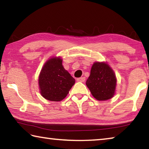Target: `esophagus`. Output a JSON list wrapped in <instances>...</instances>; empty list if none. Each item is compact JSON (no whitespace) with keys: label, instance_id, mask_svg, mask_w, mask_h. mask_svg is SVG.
<instances>
[{"label":"esophagus","instance_id":"1","mask_svg":"<svg viewBox=\"0 0 149 149\" xmlns=\"http://www.w3.org/2000/svg\"><path fill=\"white\" fill-rule=\"evenodd\" d=\"M77 81L79 82H84L85 81V77H79L77 79Z\"/></svg>","mask_w":149,"mask_h":149}]
</instances>
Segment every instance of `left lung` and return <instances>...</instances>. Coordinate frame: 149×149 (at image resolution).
<instances>
[{"label": "left lung", "mask_w": 149, "mask_h": 149, "mask_svg": "<svg viewBox=\"0 0 149 149\" xmlns=\"http://www.w3.org/2000/svg\"><path fill=\"white\" fill-rule=\"evenodd\" d=\"M86 85L97 100H108L114 95L116 78L113 70L107 64L95 62Z\"/></svg>", "instance_id": "left-lung-1"}]
</instances>
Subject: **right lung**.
I'll return each instance as SVG.
<instances>
[{"mask_svg":"<svg viewBox=\"0 0 149 149\" xmlns=\"http://www.w3.org/2000/svg\"><path fill=\"white\" fill-rule=\"evenodd\" d=\"M62 62L60 58L49 59L39 75L41 94L45 99L51 101L64 99L75 84V79L64 68Z\"/></svg>","mask_w":149,"mask_h":149,"instance_id":"right-lung-1","label":"right lung"}]
</instances>
